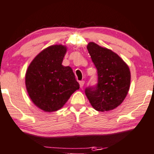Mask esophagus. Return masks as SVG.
Segmentation results:
<instances>
[{"instance_id": "1", "label": "esophagus", "mask_w": 154, "mask_h": 154, "mask_svg": "<svg viewBox=\"0 0 154 154\" xmlns=\"http://www.w3.org/2000/svg\"><path fill=\"white\" fill-rule=\"evenodd\" d=\"M79 84H80V87L82 88L84 87V81H80L79 82Z\"/></svg>"}]
</instances>
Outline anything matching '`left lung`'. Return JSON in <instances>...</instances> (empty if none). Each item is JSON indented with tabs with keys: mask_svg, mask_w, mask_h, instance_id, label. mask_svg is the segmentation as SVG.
<instances>
[{
	"mask_svg": "<svg viewBox=\"0 0 154 154\" xmlns=\"http://www.w3.org/2000/svg\"><path fill=\"white\" fill-rule=\"evenodd\" d=\"M87 48L97 68L98 82L95 87L86 89V95L98 112L115 109L123 103L129 90V67L117 54L95 42H89Z\"/></svg>",
	"mask_w": 154,
	"mask_h": 154,
	"instance_id": "1",
	"label": "left lung"
}]
</instances>
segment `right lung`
Instances as JSON below:
<instances>
[{
	"mask_svg": "<svg viewBox=\"0 0 154 154\" xmlns=\"http://www.w3.org/2000/svg\"><path fill=\"white\" fill-rule=\"evenodd\" d=\"M67 47L54 45L36 56L26 72V87L31 101L46 112L60 109L79 89L72 68L62 65Z\"/></svg>",
	"mask_w": 154,
	"mask_h": 154,
	"instance_id": "obj_1",
	"label": "right lung"
}]
</instances>
